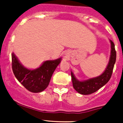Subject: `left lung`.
<instances>
[{
    "mask_svg": "<svg viewBox=\"0 0 123 123\" xmlns=\"http://www.w3.org/2000/svg\"><path fill=\"white\" fill-rule=\"evenodd\" d=\"M110 42L111 44V51L109 62L105 71L100 76L90 78L84 81H79L75 77L72 71L71 72L73 87L79 94L82 95H89L92 94L98 91L100 88L105 86L109 81L112 74L113 69L117 58L115 44L111 40H110Z\"/></svg>",
    "mask_w": 123,
    "mask_h": 123,
    "instance_id": "left-lung-1",
    "label": "left lung"
}]
</instances>
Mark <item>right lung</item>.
I'll list each match as a JSON object with an SVG mask.
<instances>
[{
  "instance_id": "1",
  "label": "right lung",
  "mask_w": 123,
  "mask_h": 123,
  "mask_svg": "<svg viewBox=\"0 0 123 123\" xmlns=\"http://www.w3.org/2000/svg\"><path fill=\"white\" fill-rule=\"evenodd\" d=\"M12 60L13 72L18 81L29 91L38 93L47 87L52 74L62 61V57L45 61L39 68L34 69L24 67L13 52L12 54Z\"/></svg>"
}]
</instances>
